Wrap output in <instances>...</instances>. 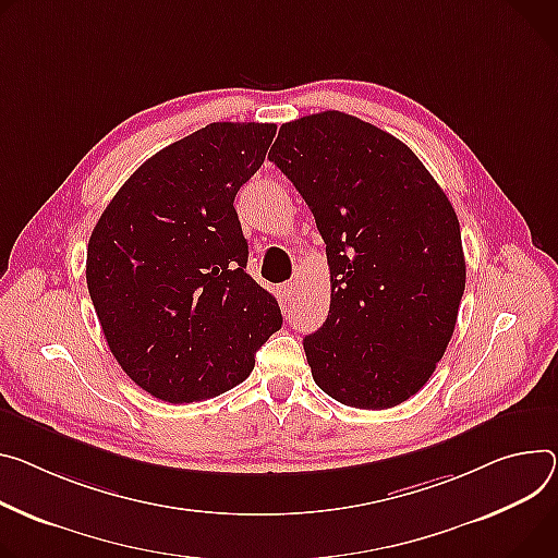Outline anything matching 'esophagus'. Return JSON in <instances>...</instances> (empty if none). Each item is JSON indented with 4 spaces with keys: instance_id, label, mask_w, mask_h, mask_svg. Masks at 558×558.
I'll use <instances>...</instances> for the list:
<instances>
[{
    "instance_id": "obj_1",
    "label": "esophagus",
    "mask_w": 558,
    "mask_h": 558,
    "mask_svg": "<svg viewBox=\"0 0 558 558\" xmlns=\"http://www.w3.org/2000/svg\"><path fill=\"white\" fill-rule=\"evenodd\" d=\"M295 291H298V284L291 280V282H282L280 284V295H282V300L284 302H289L293 295H295Z\"/></svg>"
}]
</instances>
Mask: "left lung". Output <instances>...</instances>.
Listing matches in <instances>:
<instances>
[{"instance_id": "obj_1", "label": "left lung", "mask_w": 558, "mask_h": 558, "mask_svg": "<svg viewBox=\"0 0 558 558\" xmlns=\"http://www.w3.org/2000/svg\"><path fill=\"white\" fill-rule=\"evenodd\" d=\"M269 160L327 244L329 316L302 340L316 385L349 408H396L429 380L459 316L453 207L408 144L340 111L282 124Z\"/></svg>"}]
</instances>
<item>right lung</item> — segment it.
<instances>
[{
  "instance_id": "1",
  "label": "right lung",
  "mask_w": 558,
  "mask_h": 558,
  "mask_svg": "<svg viewBox=\"0 0 558 558\" xmlns=\"http://www.w3.org/2000/svg\"><path fill=\"white\" fill-rule=\"evenodd\" d=\"M276 124L214 122L148 158L99 216L86 284L126 376L167 402L240 385L282 327L278 300L246 274L233 207Z\"/></svg>"
}]
</instances>
